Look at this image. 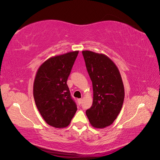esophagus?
<instances>
[{"label":"esophagus","instance_id":"34e87169","mask_svg":"<svg viewBox=\"0 0 160 160\" xmlns=\"http://www.w3.org/2000/svg\"><path fill=\"white\" fill-rule=\"evenodd\" d=\"M82 101H83V99H78L79 104H81V103H82Z\"/></svg>","mask_w":160,"mask_h":160}]
</instances>
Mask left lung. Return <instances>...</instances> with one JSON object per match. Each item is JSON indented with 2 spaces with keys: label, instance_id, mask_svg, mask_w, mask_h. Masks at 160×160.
<instances>
[{
  "label": "left lung",
  "instance_id": "obj_1",
  "mask_svg": "<svg viewBox=\"0 0 160 160\" xmlns=\"http://www.w3.org/2000/svg\"><path fill=\"white\" fill-rule=\"evenodd\" d=\"M87 70L92 81L93 101L86 115L92 126L103 128L112 124L122 109L124 87L114 62L103 54L82 52Z\"/></svg>",
  "mask_w": 160,
  "mask_h": 160
}]
</instances>
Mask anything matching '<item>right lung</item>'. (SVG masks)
Returning <instances> with one entry per match:
<instances>
[{
	"mask_svg": "<svg viewBox=\"0 0 160 160\" xmlns=\"http://www.w3.org/2000/svg\"><path fill=\"white\" fill-rule=\"evenodd\" d=\"M78 53L50 58L38 68L34 81L37 108L47 123L56 128L68 126L77 109L67 81Z\"/></svg>",
	"mask_w": 160,
	"mask_h": 160,
	"instance_id": "1",
	"label": "right lung"
}]
</instances>
